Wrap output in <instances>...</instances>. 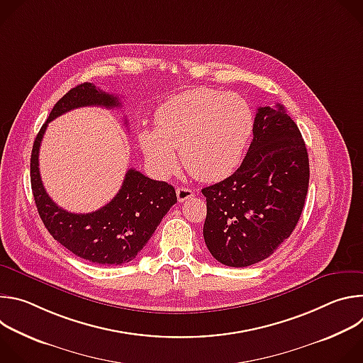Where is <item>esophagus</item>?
<instances>
[{"label": "esophagus", "instance_id": "34e87169", "mask_svg": "<svg viewBox=\"0 0 363 363\" xmlns=\"http://www.w3.org/2000/svg\"><path fill=\"white\" fill-rule=\"evenodd\" d=\"M192 196H194L192 189L185 188V186H179V188H177V198H178V201H179V202H184V201H186V199H191Z\"/></svg>", "mask_w": 363, "mask_h": 363}]
</instances>
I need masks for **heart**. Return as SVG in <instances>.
<instances>
[{
    "label": "heart",
    "instance_id": "b5f03b06",
    "mask_svg": "<svg viewBox=\"0 0 363 363\" xmlns=\"http://www.w3.org/2000/svg\"><path fill=\"white\" fill-rule=\"evenodd\" d=\"M252 129V112L240 94L198 87L165 100L155 112V129H140L138 140L157 175L175 172L179 147L195 178L218 181L240 165Z\"/></svg>",
    "mask_w": 363,
    "mask_h": 363
}]
</instances>
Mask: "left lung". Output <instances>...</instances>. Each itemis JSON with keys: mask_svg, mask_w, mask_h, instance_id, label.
Returning a JSON list of instances; mask_svg holds the SVG:
<instances>
[{"mask_svg": "<svg viewBox=\"0 0 363 363\" xmlns=\"http://www.w3.org/2000/svg\"><path fill=\"white\" fill-rule=\"evenodd\" d=\"M252 135L240 168L201 191L205 244L230 267L264 260L290 237L308 188L307 149L281 105L257 109Z\"/></svg>", "mask_w": 363, "mask_h": 363, "instance_id": "1", "label": "left lung"}]
</instances>
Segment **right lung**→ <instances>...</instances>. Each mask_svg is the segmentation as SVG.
I'll return each mask as SVG.
<instances>
[{
  "mask_svg": "<svg viewBox=\"0 0 363 363\" xmlns=\"http://www.w3.org/2000/svg\"><path fill=\"white\" fill-rule=\"evenodd\" d=\"M83 106L113 109L121 106L115 94L105 93L91 83L69 90L55 105L41 126L31 152L30 177L37 211L48 233L74 255L101 266L132 262L177 202L175 188L155 181L136 169H129L115 198L89 214L69 213L51 199L44 189L38 169L40 145L48 122Z\"/></svg>",
  "mask_w": 363,
  "mask_h": 363,
  "instance_id": "1",
  "label": "right lung"
}]
</instances>
